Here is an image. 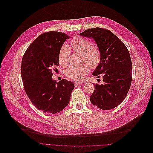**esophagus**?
<instances>
[{
    "label": "esophagus",
    "mask_w": 153,
    "mask_h": 153,
    "mask_svg": "<svg viewBox=\"0 0 153 153\" xmlns=\"http://www.w3.org/2000/svg\"><path fill=\"white\" fill-rule=\"evenodd\" d=\"M82 83V82H74L75 87H77L78 85H80V84H81Z\"/></svg>",
    "instance_id": "obj_1"
}]
</instances>
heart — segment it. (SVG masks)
Returning <instances> with one entry per match:
<instances>
[{"label":"heart","mask_w":153,"mask_h":153,"mask_svg":"<svg viewBox=\"0 0 153 153\" xmlns=\"http://www.w3.org/2000/svg\"><path fill=\"white\" fill-rule=\"evenodd\" d=\"M71 46L73 50L83 55L85 62L92 68H96L100 62V52L96 46H91L90 42L80 36L74 37L71 42ZM70 55V49L68 45H63L60 49L59 53V62L62 65H66ZM89 68L87 65L81 66L72 65L69 66L65 71L66 75L74 79L81 80L88 73Z\"/></svg>","instance_id":"1"}]
</instances>
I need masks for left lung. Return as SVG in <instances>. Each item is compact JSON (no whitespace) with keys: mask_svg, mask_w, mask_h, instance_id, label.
Masks as SVG:
<instances>
[{"mask_svg":"<svg viewBox=\"0 0 153 153\" xmlns=\"http://www.w3.org/2000/svg\"><path fill=\"white\" fill-rule=\"evenodd\" d=\"M93 39L100 52V62L92 75L102 77L103 84H94L90 97L91 102L102 110L116 107L126 98L132 80V63L130 53L110 30L100 27L85 30L79 34Z\"/></svg>","mask_w":153,"mask_h":153,"instance_id":"8db88e82","label":"left lung"}]
</instances>
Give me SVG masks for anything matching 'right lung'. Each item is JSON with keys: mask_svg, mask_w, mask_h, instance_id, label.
I'll use <instances>...</instances> for the list:
<instances>
[{"mask_svg": "<svg viewBox=\"0 0 153 153\" xmlns=\"http://www.w3.org/2000/svg\"><path fill=\"white\" fill-rule=\"evenodd\" d=\"M69 39L60 32L45 33L28 47L22 58L21 75L26 94L33 104L45 113L63 110L75 87L72 81L52 79L53 68L59 65L60 49Z\"/></svg>", "mask_w": 153, "mask_h": 153, "instance_id": "obj_1", "label": "right lung"}]
</instances>
